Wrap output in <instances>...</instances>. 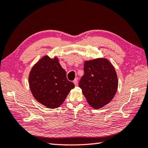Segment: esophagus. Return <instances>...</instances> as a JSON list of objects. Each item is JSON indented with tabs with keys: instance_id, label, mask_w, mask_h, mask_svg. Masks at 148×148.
Returning a JSON list of instances; mask_svg holds the SVG:
<instances>
[{
	"instance_id": "esophagus-1",
	"label": "esophagus",
	"mask_w": 148,
	"mask_h": 148,
	"mask_svg": "<svg viewBox=\"0 0 148 148\" xmlns=\"http://www.w3.org/2000/svg\"><path fill=\"white\" fill-rule=\"evenodd\" d=\"M73 83H74L75 86L78 85V79H77V78H75V79L73 80Z\"/></svg>"
}]
</instances>
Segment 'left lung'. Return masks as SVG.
Wrapping results in <instances>:
<instances>
[{
    "label": "left lung",
    "instance_id": "1",
    "mask_svg": "<svg viewBox=\"0 0 148 148\" xmlns=\"http://www.w3.org/2000/svg\"><path fill=\"white\" fill-rule=\"evenodd\" d=\"M84 70L79 87L88 104L99 109L109 103L116 92V73L110 62L102 58L85 61Z\"/></svg>",
    "mask_w": 148,
    "mask_h": 148
}]
</instances>
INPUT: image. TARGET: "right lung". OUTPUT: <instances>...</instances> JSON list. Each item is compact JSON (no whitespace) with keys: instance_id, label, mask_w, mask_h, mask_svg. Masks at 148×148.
Segmentation results:
<instances>
[{"instance_id":"right-lung-1","label":"right lung","mask_w":148,"mask_h":148,"mask_svg":"<svg viewBox=\"0 0 148 148\" xmlns=\"http://www.w3.org/2000/svg\"><path fill=\"white\" fill-rule=\"evenodd\" d=\"M29 85L35 99L49 108L60 106L68 93L75 87L57 58L45 56L32 68Z\"/></svg>"}]
</instances>
